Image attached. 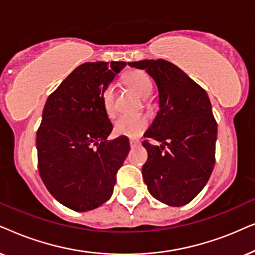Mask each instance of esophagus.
<instances>
[{
  "mask_svg": "<svg viewBox=\"0 0 255 255\" xmlns=\"http://www.w3.org/2000/svg\"><path fill=\"white\" fill-rule=\"evenodd\" d=\"M129 143H130V147H131V148H135V147H137L138 144H140V141H137V140H130Z\"/></svg>",
  "mask_w": 255,
  "mask_h": 255,
  "instance_id": "34e87169",
  "label": "esophagus"
}]
</instances>
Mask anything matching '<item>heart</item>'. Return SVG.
Instances as JSON below:
<instances>
[{"label":"heart","mask_w":255,"mask_h":255,"mask_svg":"<svg viewBox=\"0 0 255 255\" xmlns=\"http://www.w3.org/2000/svg\"><path fill=\"white\" fill-rule=\"evenodd\" d=\"M126 81L143 99H147L152 93L151 80L141 71H131L126 74ZM101 99L106 114L110 118H113L115 115V91L113 84L107 85L104 88ZM147 127L148 119L143 115H121L114 122L115 134L131 138L140 136Z\"/></svg>","instance_id":"b5f03b06"}]
</instances>
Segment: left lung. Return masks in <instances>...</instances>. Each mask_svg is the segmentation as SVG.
<instances>
[{
	"instance_id": "1",
	"label": "left lung",
	"mask_w": 255,
	"mask_h": 255,
	"mask_svg": "<svg viewBox=\"0 0 255 255\" xmlns=\"http://www.w3.org/2000/svg\"><path fill=\"white\" fill-rule=\"evenodd\" d=\"M128 65L144 70L158 91V112L144 137L161 144L143 142L148 161L142 176L148 191L169 206L188 204L204 189L215 167L217 124L208 93L167 60Z\"/></svg>"
}]
</instances>
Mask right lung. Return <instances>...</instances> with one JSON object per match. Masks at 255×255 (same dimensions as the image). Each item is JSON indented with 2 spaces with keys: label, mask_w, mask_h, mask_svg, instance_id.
I'll return each mask as SVG.
<instances>
[{
  "label": "right lung",
  "mask_w": 255,
  "mask_h": 255,
  "mask_svg": "<svg viewBox=\"0 0 255 255\" xmlns=\"http://www.w3.org/2000/svg\"><path fill=\"white\" fill-rule=\"evenodd\" d=\"M125 62L85 63L47 98L37 131L40 178L54 198L73 211L99 208L111 198L115 176L129 152V140H108L104 88Z\"/></svg>",
  "instance_id": "right-lung-1"
}]
</instances>
